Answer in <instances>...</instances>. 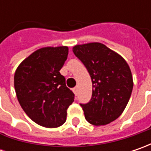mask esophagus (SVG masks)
Wrapping results in <instances>:
<instances>
[{"instance_id":"1","label":"esophagus","mask_w":151,"mask_h":151,"mask_svg":"<svg viewBox=\"0 0 151 151\" xmlns=\"http://www.w3.org/2000/svg\"><path fill=\"white\" fill-rule=\"evenodd\" d=\"M77 91H78V89H77V86H76L75 88H73V91H74V93L76 95L77 94Z\"/></svg>"}]
</instances>
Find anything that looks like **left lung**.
Returning <instances> with one entry per match:
<instances>
[{"label":"left lung","instance_id":"left-lung-1","mask_svg":"<svg viewBox=\"0 0 151 151\" xmlns=\"http://www.w3.org/2000/svg\"><path fill=\"white\" fill-rule=\"evenodd\" d=\"M76 56L86 67L92 82V96L81 104L85 118L91 124H110L123 113L129 101L134 81L124 59L101 43L77 44Z\"/></svg>","mask_w":151,"mask_h":151}]
</instances>
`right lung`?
Instances as JSON below:
<instances>
[{"mask_svg": "<svg viewBox=\"0 0 151 151\" xmlns=\"http://www.w3.org/2000/svg\"><path fill=\"white\" fill-rule=\"evenodd\" d=\"M67 46L44 47L34 51L17 68L14 87L21 107L32 121L57 128L66 121L74 93L60 73L68 56Z\"/></svg>", "mask_w": 151, "mask_h": 151, "instance_id": "add662e5", "label": "right lung"}]
</instances>
